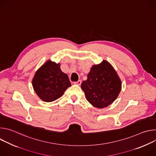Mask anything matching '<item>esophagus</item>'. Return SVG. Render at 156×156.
I'll list each match as a JSON object with an SVG mask.
<instances>
[{"label": "esophagus", "mask_w": 156, "mask_h": 156, "mask_svg": "<svg viewBox=\"0 0 156 156\" xmlns=\"http://www.w3.org/2000/svg\"><path fill=\"white\" fill-rule=\"evenodd\" d=\"M74 84H78V85H80L81 84V80H78V81H76V82H74L73 83Z\"/></svg>", "instance_id": "34e87169"}]
</instances>
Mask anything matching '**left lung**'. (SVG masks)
I'll use <instances>...</instances> for the list:
<instances>
[{
  "instance_id": "obj_1",
  "label": "left lung",
  "mask_w": 156,
  "mask_h": 156,
  "mask_svg": "<svg viewBox=\"0 0 156 156\" xmlns=\"http://www.w3.org/2000/svg\"><path fill=\"white\" fill-rule=\"evenodd\" d=\"M81 87L87 101L94 107L101 108L117 99L121 91L122 82L113 66L104 60L92 66L87 80L83 81Z\"/></svg>"
}]
</instances>
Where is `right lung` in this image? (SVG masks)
<instances>
[{
  "mask_svg": "<svg viewBox=\"0 0 156 156\" xmlns=\"http://www.w3.org/2000/svg\"><path fill=\"white\" fill-rule=\"evenodd\" d=\"M60 63L47 61L37 70L32 81L34 90L45 102H52L60 98L71 83L68 75L62 72Z\"/></svg>",
  "mask_w": 156,
  "mask_h": 156,
  "instance_id": "right-lung-1",
  "label": "right lung"
}]
</instances>
